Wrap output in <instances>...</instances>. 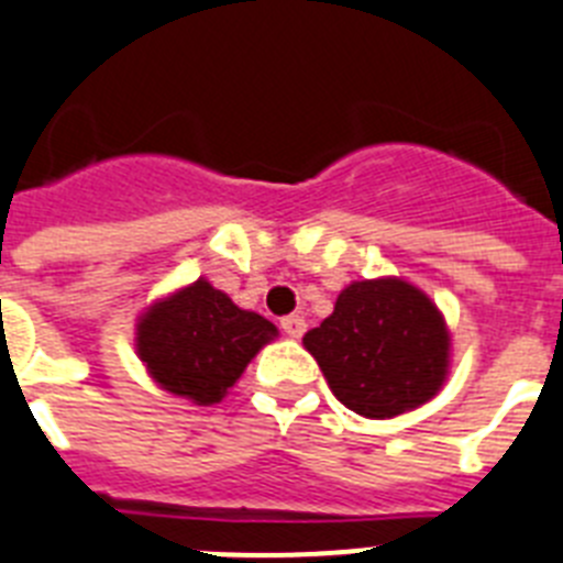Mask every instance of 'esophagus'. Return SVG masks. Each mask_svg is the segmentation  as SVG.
Wrapping results in <instances>:
<instances>
[{
	"label": "esophagus",
	"instance_id": "34e87169",
	"mask_svg": "<svg viewBox=\"0 0 563 563\" xmlns=\"http://www.w3.org/2000/svg\"><path fill=\"white\" fill-rule=\"evenodd\" d=\"M282 331L290 339H299L301 333H305V319H301V316H285V319H282Z\"/></svg>",
	"mask_w": 563,
	"mask_h": 563
}]
</instances>
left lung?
<instances>
[{"label": "left lung", "instance_id": "8db88e82", "mask_svg": "<svg viewBox=\"0 0 563 563\" xmlns=\"http://www.w3.org/2000/svg\"><path fill=\"white\" fill-rule=\"evenodd\" d=\"M333 397L371 420L415 411L443 388L452 336L438 305L402 278H365L305 333Z\"/></svg>", "mask_w": 563, "mask_h": 563}]
</instances>
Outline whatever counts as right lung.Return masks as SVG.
<instances>
[{"mask_svg":"<svg viewBox=\"0 0 563 563\" xmlns=\"http://www.w3.org/2000/svg\"><path fill=\"white\" fill-rule=\"evenodd\" d=\"M276 336V324L241 310L227 292L198 278L146 308L137 319L134 345L164 391L192 399L195 406H212Z\"/></svg>","mask_w":563,"mask_h":563,"instance_id":"obj_1","label":"right lung"}]
</instances>
